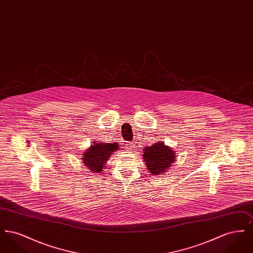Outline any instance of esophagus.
Listing matches in <instances>:
<instances>
[{"label": "esophagus", "mask_w": 253, "mask_h": 253, "mask_svg": "<svg viewBox=\"0 0 253 253\" xmlns=\"http://www.w3.org/2000/svg\"><path fill=\"white\" fill-rule=\"evenodd\" d=\"M132 148H133V143L131 142V143H128L127 144V149H129V150H132Z\"/></svg>", "instance_id": "34e87169"}]
</instances>
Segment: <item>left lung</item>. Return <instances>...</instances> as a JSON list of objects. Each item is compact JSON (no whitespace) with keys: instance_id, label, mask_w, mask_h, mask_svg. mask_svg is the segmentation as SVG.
Listing matches in <instances>:
<instances>
[{"instance_id":"1","label":"left lung","mask_w":253,"mask_h":253,"mask_svg":"<svg viewBox=\"0 0 253 253\" xmlns=\"http://www.w3.org/2000/svg\"><path fill=\"white\" fill-rule=\"evenodd\" d=\"M174 152L163 142L145 148L143 159L152 174H162L174 162Z\"/></svg>"}]
</instances>
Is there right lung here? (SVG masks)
I'll return each mask as SVG.
<instances>
[{
	"instance_id": "obj_1",
	"label": "right lung",
	"mask_w": 253,
	"mask_h": 253,
	"mask_svg": "<svg viewBox=\"0 0 253 253\" xmlns=\"http://www.w3.org/2000/svg\"><path fill=\"white\" fill-rule=\"evenodd\" d=\"M93 143V146L84 154L83 160L85 166L90 169L91 172H100L111 154L118 149L119 145L117 143Z\"/></svg>"
}]
</instances>
